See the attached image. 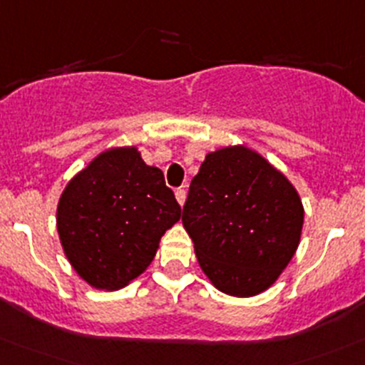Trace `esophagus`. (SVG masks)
<instances>
[{"mask_svg": "<svg viewBox=\"0 0 365 365\" xmlns=\"http://www.w3.org/2000/svg\"><path fill=\"white\" fill-rule=\"evenodd\" d=\"M175 199H177V202L182 206V204H185V200H186V190L185 188H177L175 190Z\"/></svg>", "mask_w": 365, "mask_h": 365, "instance_id": "34e87169", "label": "esophagus"}]
</instances>
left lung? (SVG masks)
<instances>
[{"label":"left lung","mask_w":365,"mask_h":365,"mask_svg":"<svg viewBox=\"0 0 365 365\" xmlns=\"http://www.w3.org/2000/svg\"><path fill=\"white\" fill-rule=\"evenodd\" d=\"M304 210L290 180L244 145L210 152L190 185L182 225L220 292L251 297L289 265Z\"/></svg>","instance_id":"left-lung-1"}]
</instances>
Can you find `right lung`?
I'll list each match as a JSON object with an SVG mask.
<instances>
[{
  "label": "right lung",
  "instance_id": "add662e5",
  "mask_svg": "<svg viewBox=\"0 0 365 365\" xmlns=\"http://www.w3.org/2000/svg\"><path fill=\"white\" fill-rule=\"evenodd\" d=\"M180 206L136 147L109 148L76 173L57 206L62 249L95 289H123L145 272Z\"/></svg>",
  "mask_w": 365,
  "mask_h": 365
}]
</instances>
